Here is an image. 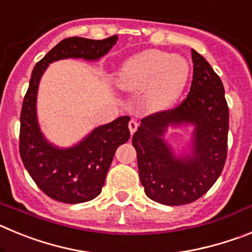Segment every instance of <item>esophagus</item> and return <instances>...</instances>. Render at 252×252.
<instances>
[{
    "instance_id": "1",
    "label": "esophagus",
    "mask_w": 252,
    "mask_h": 252,
    "mask_svg": "<svg viewBox=\"0 0 252 252\" xmlns=\"http://www.w3.org/2000/svg\"><path fill=\"white\" fill-rule=\"evenodd\" d=\"M137 126H139V124H137L135 120H131V121L128 122V130H130L131 135H133V133H135V131L137 130Z\"/></svg>"
}]
</instances>
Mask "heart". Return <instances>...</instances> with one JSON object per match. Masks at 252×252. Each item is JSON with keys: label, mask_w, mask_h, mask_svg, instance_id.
<instances>
[{"label": "heart", "mask_w": 252, "mask_h": 252, "mask_svg": "<svg viewBox=\"0 0 252 252\" xmlns=\"http://www.w3.org/2000/svg\"><path fill=\"white\" fill-rule=\"evenodd\" d=\"M190 66L182 55L161 50H146L121 66L119 86L128 92L146 90L144 107L149 112H161L177 103L188 83Z\"/></svg>", "instance_id": "obj_1"}]
</instances>
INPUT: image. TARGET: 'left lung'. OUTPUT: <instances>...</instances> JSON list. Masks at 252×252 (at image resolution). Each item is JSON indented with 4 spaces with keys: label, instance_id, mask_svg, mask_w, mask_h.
I'll return each instance as SVG.
<instances>
[{
    "label": "left lung",
    "instance_id": "left-lung-1",
    "mask_svg": "<svg viewBox=\"0 0 252 252\" xmlns=\"http://www.w3.org/2000/svg\"><path fill=\"white\" fill-rule=\"evenodd\" d=\"M193 81L189 94L173 110L141 120L133 133L141 184L150 199L182 206L206 194L223 170L227 158L228 106L212 66L192 49ZM193 124L191 153L175 157L162 136L169 126Z\"/></svg>",
    "mask_w": 252,
    "mask_h": 252
}]
</instances>
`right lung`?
I'll return each mask as SVG.
<instances>
[{
    "label": "right lung",
    "instance_id": "1",
    "mask_svg": "<svg viewBox=\"0 0 252 252\" xmlns=\"http://www.w3.org/2000/svg\"><path fill=\"white\" fill-rule=\"evenodd\" d=\"M117 39V35L103 40L77 36L64 39L37 62L31 73L20 117V155L36 186L58 202L83 203L101 193L116 150L130 139V117L122 116L95 127L72 148H57L44 137L37 122L36 95L40 78L49 64L57 60L68 58L98 60L112 49Z\"/></svg>",
    "mask_w": 252,
    "mask_h": 252
}]
</instances>
